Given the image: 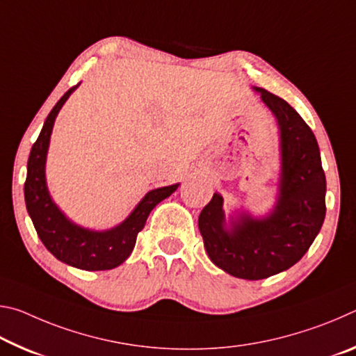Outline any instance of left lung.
Here are the masks:
<instances>
[{
	"label": "left lung",
	"instance_id": "8db88e82",
	"mask_svg": "<svg viewBox=\"0 0 356 356\" xmlns=\"http://www.w3.org/2000/svg\"><path fill=\"white\" fill-rule=\"evenodd\" d=\"M281 130V193L265 220L242 216L231 232L225 229L222 197L213 195L197 220L209 257L229 275L264 280L291 268L314 242L325 220L327 180L317 140L303 118L265 89H257Z\"/></svg>",
	"mask_w": 356,
	"mask_h": 356
}]
</instances>
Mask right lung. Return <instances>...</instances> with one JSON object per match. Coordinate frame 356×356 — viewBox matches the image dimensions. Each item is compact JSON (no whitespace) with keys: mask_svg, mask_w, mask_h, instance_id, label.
<instances>
[{"mask_svg":"<svg viewBox=\"0 0 356 356\" xmlns=\"http://www.w3.org/2000/svg\"><path fill=\"white\" fill-rule=\"evenodd\" d=\"M75 88L76 86L70 88L53 106L39 138L33 144L28 159L25 202L35 232L45 248L56 259L72 267L88 270V272L111 270L130 256L135 248L138 234L146 225L150 210L165 197L171 196L177 190L179 184L149 191L129 218L111 231H88L65 218L48 196L45 185V159L56 114Z\"/></svg>","mask_w":356,"mask_h":356,"instance_id":"add662e5","label":"right lung"}]
</instances>
